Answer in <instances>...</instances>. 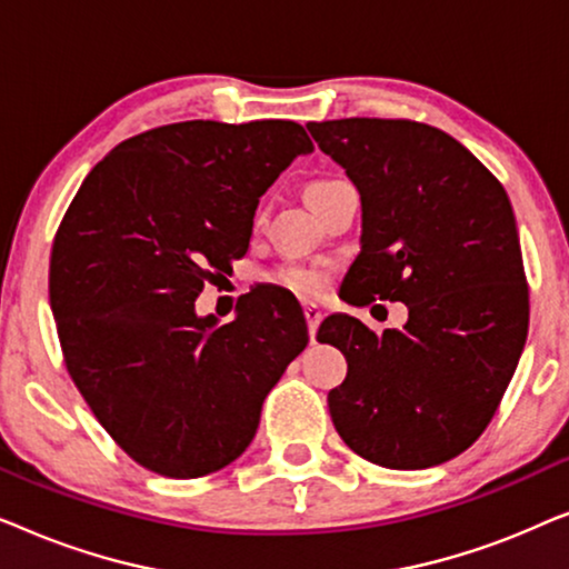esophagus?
<instances>
[{
  "mask_svg": "<svg viewBox=\"0 0 569 569\" xmlns=\"http://www.w3.org/2000/svg\"><path fill=\"white\" fill-rule=\"evenodd\" d=\"M321 308L316 306H306V323H308V333H310V341L316 339V331H318V323H321Z\"/></svg>",
  "mask_w": 569,
  "mask_h": 569,
  "instance_id": "esophagus-1",
  "label": "esophagus"
}]
</instances>
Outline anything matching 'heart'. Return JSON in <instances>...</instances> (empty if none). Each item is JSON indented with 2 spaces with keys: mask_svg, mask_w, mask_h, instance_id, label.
<instances>
[{
  "mask_svg": "<svg viewBox=\"0 0 569 569\" xmlns=\"http://www.w3.org/2000/svg\"><path fill=\"white\" fill-rule=\"evenodd\" d=\"M331 183H337V181L310 183L308 197L310 193L326 189V186H331ZM267 279L271 284L282 287V290H287L300 300H313L326 290V287H329V271H326L323 267H302V263H287V267H279L271 271Z\"/></svg>",
  "mask_w": 569,
  "mask_h": 569,
  "instance_id": "heart-1",
  "label": "heart"
}]
</instances>
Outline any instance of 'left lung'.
<instances>
[{"instance_id": "left-lung-1", "label": "left lung", "mask_w": 569, "mask_h": 569, "mask_svg": "<svg viewBox=\"0 0 569 569\" xmlns=\"http://www.w3.org/2000/svg\"><path fill=\"white\" fill-rule=\"evenodd\" d=\"M362 199L360 256L341 295L403 302V329L329 316L318 341L347 357L329 391L341 440L386 469H430L473 446L528 333V282L502 183L446 131L409 119L308 123Z\"/></svg>"}]
</instances>
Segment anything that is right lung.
Instances as JSON below:
<instances>
[{
    "instance_id": "1",
    "label": "right lung",
    "mask_w": 569,
    "mask_h": 569,
    "mask_svg": "<svg viewBox=\"0 0 569 569\" xmlns=\"http://www.w3.org/2000/svg\"><path fill=\"white\" fill-rule=\"evenodd\" d=\"M306 152L295 121L168 123L113 147L69 204L49 267L61 355L144 469L197 479L236 461L306 349L287 292H248L222 326L193 313L204 282L246 256L261 193Z\"/></svg>"
}]
</instances>
